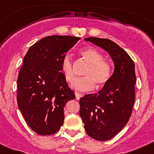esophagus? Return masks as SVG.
Instances as JSON below:
<instances>
[{
    "label": "esophagus",
    "instance_id": "obj_1",
    "mask_svg": "<svg viewBox=\"0 0 154 154\" xmlns=\"http://www.w3.org/2000/svg\"><path fill=\"white\" fill-rule=\"evenodd\" d=\"M82 96H83V95H82V94L79 93V92H75V97L77 99H79L80 98L82 97Z\"/></svg>",
    "mask_w": 154,
    "mask_h": 154
}]
</instances>
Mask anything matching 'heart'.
<instances>
[{
	"label": "heart",
	"mask_w": 154,
	"mask_h": 154,
	"mask_svg": "<svg viewBox=\"0 0 154 154\" xmlns=\"http://www.w3.org/2000/svg\"><path fill=\"white\" fill-rule=\"evenodd\" d=\"M79 54L89 63V66L84 72L83 78L77 79L72 83V88L78 91L86 92L92 90L96 84L98 87H103L109 81L112 70L109 64L103 60L101 53L93 47H87L82 49ZM61 70L68 82H72L75 79L74 67L72 57L67 54L62 58Z\"/></svg>",
	"instance_id": "b5f03b06"
}]
</instances>
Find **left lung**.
Segmentation results:
<instances>
[{
	"instance_id": "1",
	"label": "left lung",
	"mask_w": 154,
	"mask_h": 154,
	"mask_svg": "<svg viewBox=\"0 0 154 154\" xmlns=\"http://www.w3.org/2000/svg\"><path fill=\"white\" fill-rule=\"evenodd\" d=\"M101 47L114 62V72L98 93L87 94L79 100V113L89 137L109 140L122 130L130 119L135 101V65L130 55L112 41L85 38Z\"/></svg>"
}]
</instances>
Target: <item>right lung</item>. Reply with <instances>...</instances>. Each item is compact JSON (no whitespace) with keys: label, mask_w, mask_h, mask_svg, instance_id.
I'll return each mask as SVG.
<instances>
[{"label":"right lung","mask_w":154,"mask_h":154,"mask_svg":"<svg viewBox=\"0 0 154 154\" xmlns=\"http://www.w3.org/2000/svg\"><path fill=\"white\" fill-rule=\"evenodd\" d=\"M80 38L51 35L31 46L17 77V101L27 124L39 135H51L64 123V107L75 99L61 62Z\"/></svg>","instance_id":"right-lung-1"}]
</instances>
